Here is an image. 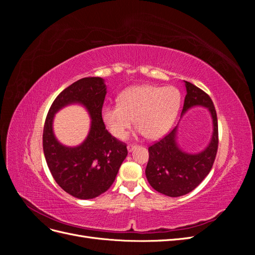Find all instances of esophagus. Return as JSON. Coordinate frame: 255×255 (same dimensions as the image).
Listing matches in <instances>:
<instances>
[{"mask_svg":"<svg viewBox=\"0 0 255 255\" xmlns=\"http://www.w3.org/2000/svg\"><path fill=\"white\" fill-rule=\"evenodd\" d=\"M127 148H128V152H132V151L136 148V145H134V144H130V143H129V144H128Z\"/></svg>","mask_w":255,"mask_h":255,"instance_id":"1","label":"esophagus"}]
</instances>
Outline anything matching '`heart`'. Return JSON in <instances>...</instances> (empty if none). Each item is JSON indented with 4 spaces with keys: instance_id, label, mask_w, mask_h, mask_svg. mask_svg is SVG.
<instances>
[{
    "instance_id": "heart-1",
    "label": "heart",
    "mask_w": 255,
    "mask_h": 255,
    "mask_svg": "<svg viewBox=\"0 0 255 255\" xmlns=\"http://www.w3.org/2000/svg\"><path fill=\"white\" fill-rule=\"evenodd\" d=\"M181 104V94L173 86L140 85L122 91L117 104L104 105L102 119L110 133L122 138L133 125L149 139H158L172 127Z\"/></svg>"
}]
</instances>
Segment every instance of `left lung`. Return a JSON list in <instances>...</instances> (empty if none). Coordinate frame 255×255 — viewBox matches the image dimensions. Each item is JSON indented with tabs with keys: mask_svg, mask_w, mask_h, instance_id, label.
<instances>
[{
	"mask_svg": "<svg viewBox=\"0 0 255 255\" xmlns=\"http://www.w3.org/2000/svg\"><path fill=\"white\" fill-rule=\"evenodd\" d=\"M184 83L187 94L181 117L191 107H205L212 116L213 134L206 148L195 154L184 152L177 144V127L149 146L146 180L156 191L168 197H181L194 190L210 173L218 149L217 114L212 99L194 84L186 81Z\"/></svg>",
	"mask_w": 255,
	"mask_h": 255,
	"instance_id": "1",
	"label": "left lung"
}]
</instances>
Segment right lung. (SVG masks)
Instances as JSON below:
<instances>
[{
	"mask_svg": "<svg viewBox=\"0 0 255 255\" xmlns=\"http://www.w3.org/2000/svg\"><path fill=\"white\" fill-rule=\"evenodd\" d=\"M105 96L103 79H81L56 97L44 122L42 143L48 167L59 186L78 199H94L109 189L128 155L127 144L105 128L102 119ZM70 104L83 105L92 119L87 139L76 147L60 144L52 132L53 116Z\"/></svg>",
	"mask_w": 255,
	"mask_h": 255,
	"instance_id": "obj_1",
	"label": "right lung"
}]
</instances>
